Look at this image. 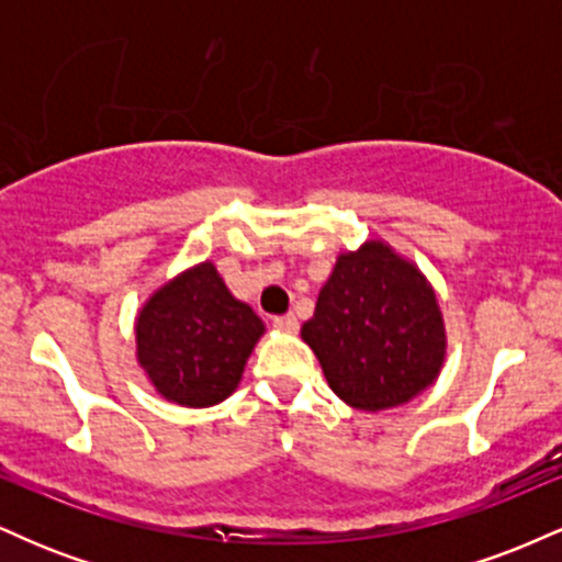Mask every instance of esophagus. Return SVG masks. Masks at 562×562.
<instances>
[{
	"mask_svg": "<svg viewBox=\"0 0 562 562\" xmlns=\"http://www.w3.org/2000/svg\"><path fill=\"white\" fill-rule=\"evenodd\" d=\"M274 327H280L285 333H295L299 330V319L293 314H282V317H274Z\"/></svg>",
	"mask_w": 562,
	"mask_h": 562,
	"instance_id": "34e87169",
	"label": "esophagus"
}]
</instances>
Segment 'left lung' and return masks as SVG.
I'll list each match as a JSON object with an SVG mask.
<instances>
[{
	"label": "left lung",
	"instance_id": "left-lung-1",
	"mask_svg": "<svg viewBox=\"0 0 562 562\" xmlns=\"http://www.w3.org/2000/svg\"><path fill=\"white\" fill-rule=\"evenodd\" d=\"M301 335L330 389L367 412L409 402L443 362L434 290L383 243L340 256Z\"/></svg>",
	"mask_w": 562,
	"mask_h": 562
}]
</instances>
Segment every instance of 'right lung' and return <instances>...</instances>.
Segmentation results:
<instances>
[{"mask_svg": "<svg viewBox=\"0 0 562 562\" xmlns=\"http://www.w3.org/2000/svg\"><path fill=\"white\" fill-rule=\"evenodd\" d=\"M261 333L263 322L229 293L214 263H200L142 308L137 357L166 398L211 406L237 389Z\"/></svg>", "mask_w": 562, "mask_h": 562, "instance_id": "1", "label": "right lung"}]
</instances>
